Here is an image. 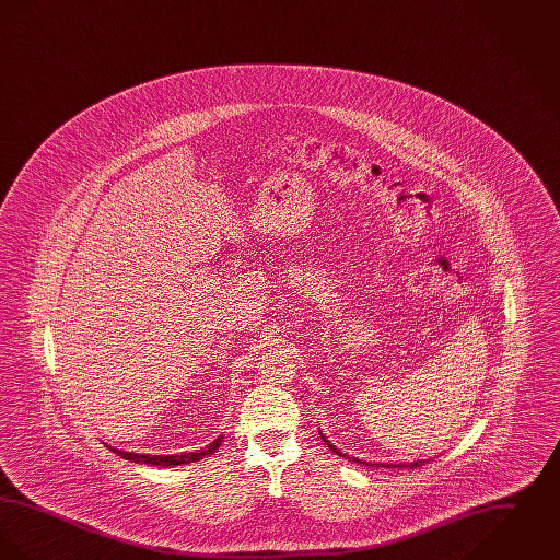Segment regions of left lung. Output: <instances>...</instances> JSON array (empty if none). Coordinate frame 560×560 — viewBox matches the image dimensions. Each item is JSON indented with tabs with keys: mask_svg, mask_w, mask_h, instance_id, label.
Listing matches in <instances>:
<instances>
[{
	"mask_svg": "<svg viewBox=\"0 0 560 560\" xmlns=\"http://www.w3.org/2000/svg\"><path fill=\"white\" fill-rule=\"evenodd\" d=\"M320 439L327 443V447L331 450L334 453H338V455H345V453L340 452V450H336V445H331L323 434H320ZM347 457V455H345ZM354 462H359V459H354ZM388 466H395V464H388ZM418 466H424V459H418V462H407V464H397V468H418Z\"/></svg>",
	"mask_w": 560,
	"mask_h": 560,
	"instance_id": "left-lung-1",
	"label": "left lung"
}]
</instances>
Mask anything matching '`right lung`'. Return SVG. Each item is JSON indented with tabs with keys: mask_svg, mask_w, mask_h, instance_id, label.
Returning a JSON list of instances; mask_svg holds the SVG:
<instances>
[{
	"mask_svg": "<svg viewBox=\"0 0 560 560\" xmlns=\"http://www.w3.org/2000/svg\"><path fill=\"white\" fill-rule=\"evenodd\" d=\"M220 443H222V436H218L213 443H210L203 450H199V452L180 453V455L178 453L176 455H149V453L121 452V450H113V447H108V450L121 455L124 459L136 462V464H149V466H163L165 468V466H183V464H190V462H199L206 455H212L220 447Z\"/></svg>",
	"mask_w": 560,
	"mask_h": 560,
	"instance_id": "obj_1",
	"label": "right lung"
}]
</instances>
